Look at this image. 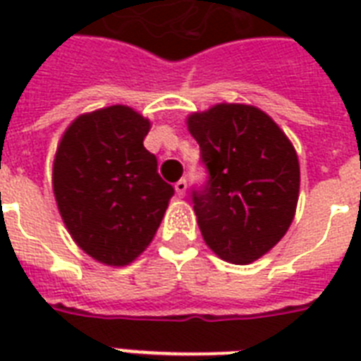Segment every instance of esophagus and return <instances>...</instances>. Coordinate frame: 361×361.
I'll use <instances>...</instances> for the list:
<instances>
[{
  "instance_id": "esophagus-1",
  "label": "esophagus",
  "mask_w": 361,
  "mask_h": 361,
  "mask_svg": "<svg viewBox=\"0 0 361 361\" xmlns=\"http://www.w3.org/2000/svg\"><path fill=\"white\" fill-rule=\"evenodd\" d=\"M174 189H176V195H178L180 198H183V197H185V192H187V181L185 180L176 181Z\"/></svg>"
}]
</instances>
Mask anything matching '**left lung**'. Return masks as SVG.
I'll list each match as a JSON object with an SVG mask.
<instances>
[{"label": "left lung", "instance_id": "left-lung-1", "mask_svg": "<svg viewBox=\"0 0 361 361\" xmlns=\"http://www.w3.org/2000/svg\"><path fill=\"white\" fill-rule=\"evenodd\" d=\"M187 129L209 170L208 187L192 198L206 245L226 262H255L279 243L296 215V149L252 104L217 103L191 112Z\"/></svg>", "mask_w": 361, "mask_h": 361}]
</instances>
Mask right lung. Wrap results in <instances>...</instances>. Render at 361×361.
<instances>
[{"instance_id": "right-lung-1", "label": "right lung", "mask_w": 361, "mask_h": 361, "mask_svg": "<svg viewBox=\"0 0 361 361\" xmlns=\"http://www.w3.org/2000/svg\"><path fill=\"white\" fill-rule=\"evenodd\" d=\"M149 129L140 112L112 104L71 121L54 155L52 189L65 228L110 268L146 251L174 195L144 147Z\"/></svg>"}]
</instances>
